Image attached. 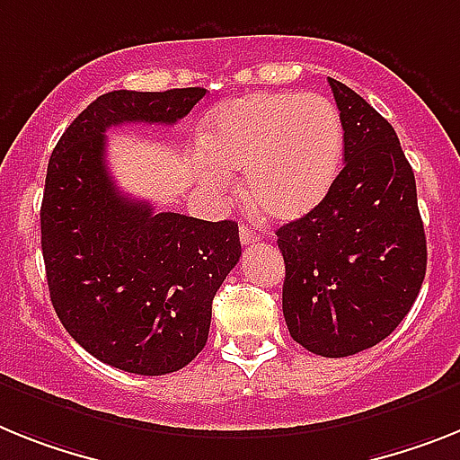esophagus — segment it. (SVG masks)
I'll list each match as a JSON object with an SVG mask.
<instances>
[{
  "label": "esophagus",
  "instance_id": "obj_1",
  "mask_svg": "<svg viewBox=\"0 0 460 460\" xmlns=\"http://www.w3.org/2000/svg\"><path fill=\"white\" fill-rule=\"evenodd\" d=\"M238 234H241V243L243 245H254L257 243V231L252 229V226H248V224H243L241 229H238Z\"/></svg>",
  "mask_w": 460,
  "mask_h": 460
}]
</instances>
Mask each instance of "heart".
<instances>
[{
    "mask_svg": "<svg viewBox=\"0 0 460 460\" xmlns=\"http://www.w3.org/2000/svg\"><path fill=\"white\" fill-rule=\"evenodd\" d=\"M343 119L320 93L260 91L203 123L200 180L215 191L243 171V196L264 217L292 222L325 199L343 158Z\"/></svg>",
    "mask_w": 460,
    "mask_h": 460,
    "instance_id": "b5f03b06",
    "label": "heart"
}]
</instances>
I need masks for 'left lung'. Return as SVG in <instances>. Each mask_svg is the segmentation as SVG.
<instances>
[{
	"instance_id": "8db88e82",
	"label": "left lung",
	"mask_w": 460,
	"mask_h": 460,
	"mask_svg": "<svg viewBox=\"0 0 460 460\" xmlns=\"http://www.w3.org/2000/svg\"><path fill=\"white\" fill-rule=\"evenodd\" d=\"M343 119V168L327 196L276 231L285 260L283 315L296 343L346 358L384 341L426 278L416 180L395 130L330 79Z\"/></svg>"
}]
</instances>
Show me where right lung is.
Listing matches in <instances>:
<instances>
[{"mask_svg":"<svg viewBox=\"0 0 460 460\" xmlns=\"http://www.w3.org/2000/svg\"><path fill=\"white\" fill-rule=\"evenodd\" d=\"M206 88L111 91L58 140L41 200V252L58 318L100 362L161 376L203 350L212 299L241 257L238 224L154 212L119 191L107 128L175 123Z\"/></svg>","mask_w":460,"mask_h":460,"instance_id":"right-lung-1","label":"right lung"}]
</instances>
